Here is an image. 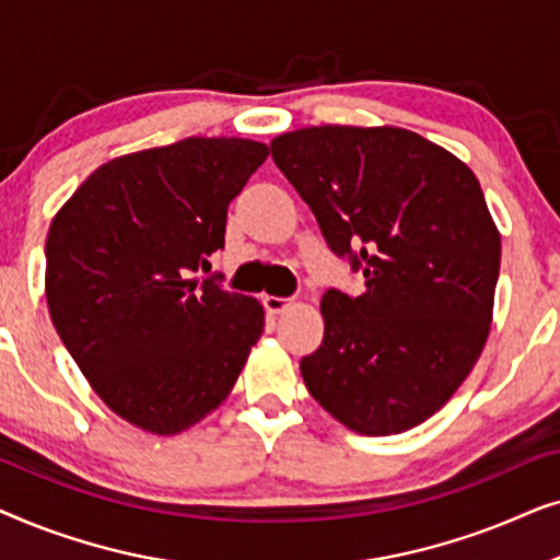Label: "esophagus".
Here are the masks:
<instances>
[{
    "label": "esophagus",
    "instance_id": "esophagus-1",
    "mask_svg": "<svg viewBox=\"0 0 560 560\" xmlns=\"http://www.w3.org/2000/svg\"><path fill=\"white\" fill-rule=\"evenodd\" d=\"M290 298H278V295H265V308L267 313H272V316H278V313L288 311L290 308Z\"/></svg>",
    "mask_w": 560,
    "mask_h": 560
}]
</instances>
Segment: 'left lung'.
<instances>
[{"label": "left lung", "mask_w": 560, "mask_h": 560, "mask_svg": "<svg viewBox=\"0 0 560 560\" xmlns=\"http://www.w3.org/2000/svg\"><path fill=\"white\" fill-rule=\"evenodd\" d=\"M364 293L328 290L303 357L320 408L362 435L410 431L462 387L492 328L502 242L471 167L402 127H303L270 142Z\"/></svg>", "instance_id": "left-lung-1"}]
</instances>
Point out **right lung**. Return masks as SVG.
Returning <instances> with one entry per match:
<instances>
[{
  "label": "right lung",
  "instance_id": "add662e5",
  "mask_svg": "<svg viewBox=\"0 0 560 560\" xmlns=\"http://www.w3.org/2000/svg\"><path fill=\"white\" fill-rule=\"evenodd\" d=\"M242 137L186 140L98 165L50 221L45 298L94 393L121 420L178 435L226 400L265 328L257 298L213 280L226 209L265 163Z\"/></svg>",
  "mask_w": 560,
  "mask_h": 560
}]
</instances>
